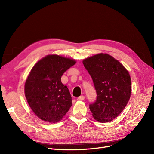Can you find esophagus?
<instances>
[{
  "label": "esophagus",
  "instance_id": "esophagus-1",
  "mask_svg": "<svg viewBox=\"0 0 154 154\" xmlns=\"http://www.w3.org/2000/svg\"><path fill=\"white\" fill-rule=\"evenodd\" d=\"M85 96H80V97H78V100H79V101H83V100H85Z\"/></svg>",
  "mask_w": 154,
  "mask_h": 154
}]
</instances>
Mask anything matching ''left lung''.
Returning a JSON list of instances; mask_svg holds the SVG:
<instances>
[{"label": "left lung", "instance_id": "8db88e82", "mask_svg": "<svg viewBox=\"0 0 154 154\" xmlns=\"http://www.w3.org/2000/svg\"><path fill=\"white\" fill-rule=\"evenodd\" d=\"M92 78L96 101L89 105L97 122H111L127 106L131 95V78L122 63L110 54L99 53L83 60Z\"/></svg>", "mask_w": 154, "mask_h": 154}]
</instances>
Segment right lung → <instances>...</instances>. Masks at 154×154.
Wrapping results in <instances>:
<instances>
[{
  "instance_id": "add662e5",
  "label": "right lung",
  "mask_w": 154,
  "mask_h": 154,
  "mask_svg": "<svg viewBox=\"0 0 154 154\" xmlns=\"http://www.w3.org/2000/svg\"><path fill=\"white\" fill-rule=\"evenodd\" d=\"M76 63L72 58L48 54L32 67L24 85L27 103L35 114L44 122L61 121L72 106V97L61 77Z\"/></svg>"
}]
</instances>
